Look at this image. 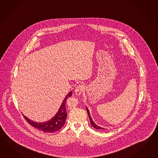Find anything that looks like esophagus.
Here are the masks:
<instances>
[{
  "label": "esophagus",
  "mask_w": 158,
  "mask_h": 158,
  "mask_svg": "<svg viewBox=\"0 0 158 158\" xmlns=\"http://www.w3.org/2000/svg\"><path fill=\"white\" fill-rule=\"evenodd\" d=\"M84 89V86L82 84H80V85H78L77 88H75V94L77 95H80L81 94V93L83 91Z\"/></svg>",
  "instance_id": "obj_1"
}]
</instances>
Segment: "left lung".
Here are the masks:
<instances>
[{"instance_id":"left-lung-1","label":"left lung","mask_w":158,"mask_h":158,"mask_svg":"<svg viewBox=\"0 0 158 158\" xmlns=\"http://www.w3.org/2000/svg\"><path fill=\"white\" fill-rule=\"evenodd\" d=\"M86 109H87L88 114V116H89V120H90V123H91L92 126H93L95 129H98V130H99V129H106L104 128V127H102L101 126H99L98 125H96V124L94 123V121H93V119L92 118L91 116V114H90V113H89V109H88L87 106H86Z\"/></svg>"}]
</instances>
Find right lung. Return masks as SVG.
<instances>
[{
  "instance_id": "add662e5",
  "label": "right lung",
  "mask_w": 158,
  "mask_h": 158,
  "mask_svg": "<svg viewBox=\"0 0 158 158\" xmlns=\"http://www.w3.org/2000/svg\"><path fill=\"white\" fill-rule=\"evenodd\" d=\"M73 94V91H71L64 98L63 102H62L60 109L58 110L56 114L53 117L52 119L48 120V121L43 123H37L33 121L24 115L25 120L31 125L41 130L46 133H54L60 129L64 125L67 117V112L66 110V102L67 99L71 96Z\"/></svg>"
}]
</instances>
